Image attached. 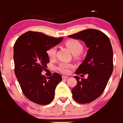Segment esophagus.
Instances as JSON below:
<instances>
[{
	"label": "esophagus",
	"instance_id": "obj_1",
	"mask_svg": "<svg viewBox=\"0 0 123 123\" xmlns=\"http://www.w3.org/2000/svg\"><path fill=\"white\" fill-rule=\"evenodd\" d=\"M62 78H63V79H67L68 78V77L66 76H62Z\"/></svg>",
	"mask_w": 123,
	"mask_h": 123
}]
</instances>
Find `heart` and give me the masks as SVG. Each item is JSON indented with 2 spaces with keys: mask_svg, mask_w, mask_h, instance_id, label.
<instances>
[{
  "mask_svg": "<svg viewBox=\"0 0 123 123\" xmlns=\"http://www.w3.org/2000/svg\"><path fill=\"white\" fill-rule=\"evenodd\" d=\"M66 47L69 49L71 53L74 55L79 54L83 50V45L78 40L75 39H70L66 41L65 43ZM48 57L50 59H53L55 57L56 53V48L55 47L50 48L47 51ZM72 67V65L67 63H62L59 65L58 69L63 73H68L69 72V68Z\"/></svg>",
  "mask_w": 123,
  "mask_h": 123,
  "instance_id": "1",
  "label": "heart"
}]
</instances>
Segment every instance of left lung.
<instances>
[{
	"label": "left lung",
	"instance_id": "obj_1",
	"mask_svg": "<svg viewBox=\"0 0 123 123\" xmlns=\"http://www.w3.org/2000/svg\"><path fill=\"white\" fill-rule=\"evenodd\" d=\"M84 42L88 48L76 74H88L87 79L75 76L77 85L72 89L74 99L80 104L92 102L102 94L113 72V50L110 39L95 29L83 30L68 36Z\"/></svg>",
	"mask_w": 123,
	"mask_h": 123
}]
</instances>
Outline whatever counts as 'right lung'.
<instances>
[{
    "label": "right lung",
    "instance_id": "obj_1",
    "mask_svg": "<svg viewBox=\"0 0 123 123\" xmlns=\"http://www.w3.org/2000/svg\"><path fill=\"white\" fill-rule=\"evenodd\" d=\"M63 39L28 31L20 36L13 45L15 75L24 95L35 103L46 105L54 99L62 76L54 73L46 78L42 72L49 62L47 51Z\"/></svg>",
    "mask_w": 123,
    "mask_h": 123
}]
</instances>
